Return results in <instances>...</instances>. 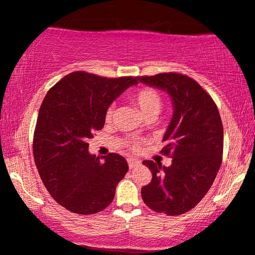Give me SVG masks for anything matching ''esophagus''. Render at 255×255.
<instances>
[{"mask_svg":"<svg viewBox=\"0 0 255 255\" xmlns=\"http://www.w3.org/2000/svg\"><path fill=\"white\" fill-rule=\"evenodd\" d=\"M128 168L130 169H132V168H135V167H138V166H140V163H141V161L140 160H138V159H128Z\"/></svg>","mask_w":255,"mask_h":255,"instance_id":"1","label":"esophagus"}]
</instances>
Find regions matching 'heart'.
Returning a JSON list of instances; mask_svg holds the SVG:
<instances>
[{"mask_svg": "<svg viewBox=\"0 0 255 255\" xmlns=\"http://www.w3.org/2000/svg\"><path fill=\"white\" fill-rule=\"evenodd\" d=\"M132 100H133L135 106L139 108V110H140V113L144 117L147 116V115H154V116H156V115L160 113V110H161V96H160L155 90H153L151 88H144L138 90V92L133 95V97H132ZM113 115L114 107L108 108L106 114L107 121L111 120ZM131 145L133 148H138L139 141H132Z\"/></svg>", "mask_w": 255, "mask_h": 255, "instance_id": "heart-1", "label": "heart"}]
</instances>
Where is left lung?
Segmentation results:
<instances>
[{"label":"left lung","mask_w":255,"mask_h":255,"mask_svg":"<svg viewBox=\"0 0 255 255\" xmlns=\"http://www.w3.org/2000/svg\"><path fill=\"white\" fill-rule=\"evenodd\" d=\"M138 81L166 92L173 104L161 151L170 155L172 165L142 161L152 181L141 188V197L155 212L182 215L196 207L217 176L224 141L221 116L210 95L189 76L161 73Z\"/></svg>","instance_id":"obj_1"}]
</instances>
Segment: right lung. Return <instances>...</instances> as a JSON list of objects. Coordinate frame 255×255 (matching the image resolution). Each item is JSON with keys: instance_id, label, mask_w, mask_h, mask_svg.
<instances>
[{"instance_id": "obj_1", "label": "right lung", "mask_w": 255, "mask_h": 255, "mask_svg": "<svg viewBox=\"0 0 255 255\" xmlns=\"http://www.w3.org/2000/svg\"><path fill=\"white\" fill-rule=\"evenodd\" d=\"M137 83L132 76L73 72L45 96L33 135L34 162L48 193L67 210L93 215L113 202L128 169L127 160L116 153L90 154L87 141L104 127L110 104Z\"/></svg>"}]
</instances>
